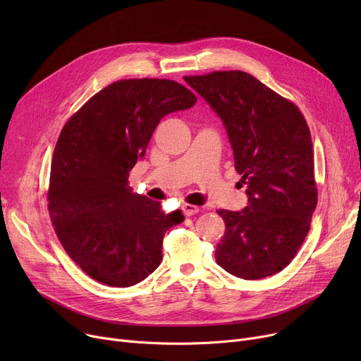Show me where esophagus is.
Masks as SVG:
<instances>
[{"instance_id": "esophagus-1", "label": "esophagus", "mask_w": 361, "mask_h": 361, "mask_svg": "<svg viewBox=\"0 0 361 361\" xmlns=\"http://www.w3.org/2000/svg\"><path fill=\"white\" fill-rule=\"evenodd\" d=\"M181 209H183V214H184L185 216H192V215H196V214L200 212V207H199V206L188 204V203H184Z\"/></svg>"}]
</instances>
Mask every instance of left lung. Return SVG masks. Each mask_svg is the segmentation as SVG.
I'll list each match as a JSON object with an SVG mask.
<instances>
[{
  "label": "left lung",
  "mask_w": 361,
  "mask_h": 361,
  "mask_svg": "<svg viewBox=\"0 0 361 361\" xmlns=\"http://www.w3.org/2000/svg\"><path fill=\"white\" fill-rule=\"evenodd\" d=\"M184 80L218 114L249 204L219 209L225 233L215 259L243 279L271 276L290 264L317 204L309 126L300 109L252 74L214 71Z\"/></svg>",
  "instance_id": "left-lung-1"
}]
</instances>
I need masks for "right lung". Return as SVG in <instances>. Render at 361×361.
<instances>
[{"instance_id":"1","label":"right lung","mask_w":361,"mask_h":361,"mask_svg":"<svg viewBox=\"0 0 361 361\" xmlns=\"http://www.w3.org/2000/svg\"><path fill=\"white\" fill-rule=\"evenodd\" d=\"M196 101L174 80H118L64 126L51 164L48 211L67 255L94 281L126 288L161 264L164 235L184 216L131 193L128 173L161 118Z\"/></svg>"}]
</instances>
